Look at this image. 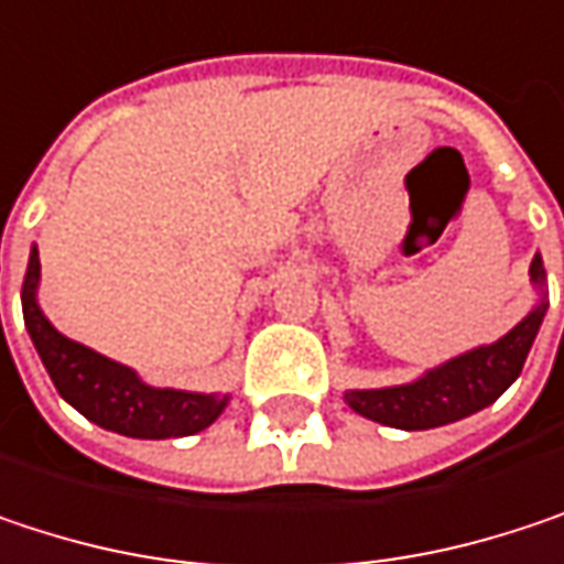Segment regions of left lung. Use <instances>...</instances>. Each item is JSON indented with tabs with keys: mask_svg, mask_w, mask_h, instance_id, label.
I'll list each match as a JSON object with an SVG mask.
<instances>
[{
	"mask_svg": "<svg viewBox=\"0 0 564 564\" xmlns=\"http://www.w3.org/2000/svg\"><path fill=\"white\" fill-rule=\"evenodd\" d=\"M532 281L545 283L542 258L535 254L529 264ZM545 300L494 346H480L474 352H464L441 369H431L424 379L411 386L394 389H369V392H346L352 411H359L369 421L401 427V431H427L451 421H460L487 404H494L509 386L519 379L522 362L532 349V339L542 326Z\"/></svg>",
	"mask_w": 564,
	"mask_h": 564,
	"instance_id": "left-lung-1",
	"label": "left lung"
}]
</instances>
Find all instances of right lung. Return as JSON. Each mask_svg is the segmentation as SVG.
<instances>
[{"label": "right lung", "instance_id": "obj_1", "mask_svg": "<svg viewBox=\"0 0 564 564\" xmlns=\"http://www.w3.org/2000/svg\"><path fill=\"white\" fill-rule=\"evenodd\" d=\"M42 278L39 251L29 258V271L22 283V313L29 336L55 382L57 394L74 404L87 421L127 434V437H188L205 431L228 404L218 394L175 392V389H150L137 379L133 369L61 336L45 319L35 300V286Z\"/></svg>", "mask_w": 564, "mask_h": 564}]
</instances>
